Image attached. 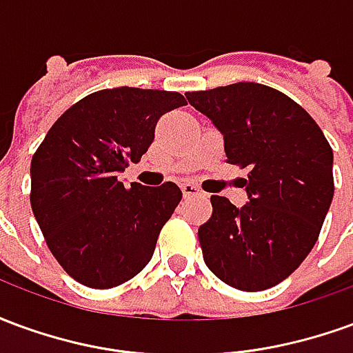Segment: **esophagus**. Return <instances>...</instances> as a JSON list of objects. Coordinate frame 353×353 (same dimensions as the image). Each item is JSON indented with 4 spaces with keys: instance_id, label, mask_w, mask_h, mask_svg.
Returning a JSON list of instances; mask_svg holds the SVG:
<instances>
[{
    "instance_id": "1",
    "label": "esophagus",
    "mask_w": 353,
    "mask_h": 353,
    "mask_svg": "<svg viewBox=\"0 0 353 353\" xmlns=\"http://www.w3.org/2000/svg\"><path fill=\"white\" fill-rule=\"evenodd\" d=\"M181 191H183V196L185 199H194V196H200L202 191H200L196 185L192 183H183L181 185Z\"/></svg>"
}]
</instances>
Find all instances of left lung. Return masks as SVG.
Returning <instances> with one entry per match:
<instances>
[{
	"label": "left lung",
	"instance_id": "left-lung-1",
	"mask_svg": "<svg viewBox=\"0 0 353 353\" xmlns=\"http://www.w3.org/2000/svg\"><path fill=\"white\" fill-rule=\"evenodd\" d=\"M223 134L230 164L250 166L242 208L212 196L199 229L204 263L240 291L274 288L295 272L319 236L333 200V149L296 101L259 83L187 92Z\"/></svg>",
	"mask_w": 353,
	"mask_h": 353
}]
</instances>
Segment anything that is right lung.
Here are the masks:
<instances>
[{"instance_id": "add662e5", "label": "right lung", "mask_w": 353, "mask_h": 353, "mask_svg": "<svg viewBox=\"0 0 353 353\" xmlns=\"http://www.w3.org/2000/svg\"><path fill=\"white\" fill-rule=\"evenodd\" d=\"M179 92L119 87L88 94L52 124L32 159V210L50 253L83 285L111 289L151 261L164 223L181 200L172 181L124 185Z\"/></svg>"}]
</instances>
